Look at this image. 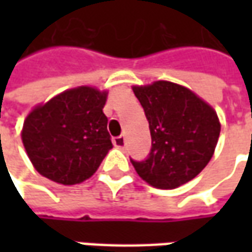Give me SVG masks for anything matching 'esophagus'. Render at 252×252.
Here are the masks:
<instances>
[{
  "label": "esophagus",
  "instance_id": "obj_1",
  "mask_svg": "<svg viewBox=\"0 0 252 252\" xmlns=\"http://www.w3.org/2000/svg\"><path fill=\"white\" fill-rule=\"evenodd\" d=\"M125 143H126V141H125V137H123V136H119V137H115V139H113V146L118 147V149H123V147H125Z\"/></svg>",
  "mask_w": 252,
  "mask_h": 252
}]
</instances>
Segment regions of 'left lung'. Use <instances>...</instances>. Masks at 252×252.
<instances>
[{"instance_id":"obj_1","label":"left lung","mask_w":252,"mask_h":252,"mask_svg":"<svg viewBox=\"0 0 252 252\" xmlns=\"http://www.w3.org/2000/svg\"><path fill=\"white\" fill-rule=\"evenodd\" d=\"M149 121L151 151L146 161H131L149 185L174 189L193 179L215 154L220 134L216 111L189 88L154 81L133 85Z\"/></svg>"}]
</instances>
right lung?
I'll return each instance as SVG.
<instances>
[{
  "mask_svg": "<svg viewBox=\"0 0 252 252\" xmlns=\"http://www.w3.org/2000/svg\"><path fill=\"white\" fill-rule=\"evenodd\" d=\"M108 91L81 85L36 105L25 118L21 137L34 169L62 185L91 178L111 150Z\"/></svg>",
  "mask_w": 252,
  "mask_h": 252,
  "instance_id": "right-lung-1",
  "label": "right lung"
}]
</instances>
